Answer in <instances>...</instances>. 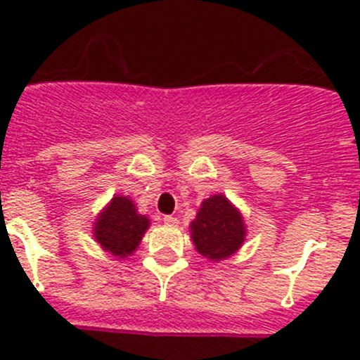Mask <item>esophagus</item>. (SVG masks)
<instances>
[{
  "mask_svg": "<svg viewBox=\"0 0 360 360\" xmlns=\"http://www.w3.org/2000/svg\"><path fill=\"white\" fill-rule=\"evenodd\" d=\"M163 224H167V226H170V228H176L177 224H179V221H177V217H174V216H165L163 217Z\"/></svg>",
  "mask_w": 360,
  "mask_h": 360,
  "instance_id": "34e87169",
  "label": "esophagus"
}]
</instances>
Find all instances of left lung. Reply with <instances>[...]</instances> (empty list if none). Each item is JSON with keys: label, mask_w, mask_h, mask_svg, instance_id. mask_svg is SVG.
I'll return each mask as SVG.
<instances>
[{"label": "left lung", "mask_w": 360, "mask_h": 360, "mask_svg": "<svg viewBox=\"0 0 360 360\" xmlns=\"http://www.w3.org/2000/svg\"><path fill=\"white\" fill-rule=\"evenodd\" d=\"M195 249L212 263L228 259L244 245L248 237L244 216L223 193L200 203L197 217L190 223Z\"/></svg>", "instance_id": "1"}]
</instances>
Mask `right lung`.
<instances>
[{"label":"right lung","instance_id":"1","mask_svg":"<svg viewBox=\"0 0 360 360\" xmlns=\"http://www.w3.org/2000/svg\"><path fill=\"white\" fill-rule=\"evenodd\" d=\"M150 217L141 214L130 197L115 195L94 221V240L116 259L132 256L150 228Z\"/></svg>","mask_w":360,"mask_h":360}]
</instances>
